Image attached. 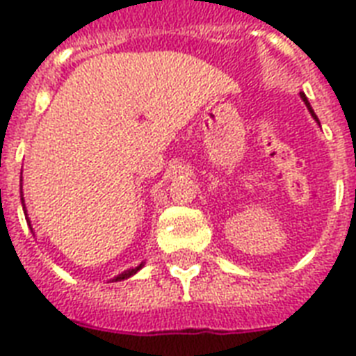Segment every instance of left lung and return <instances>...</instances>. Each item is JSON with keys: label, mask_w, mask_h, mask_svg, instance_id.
<instances>
[{"label": "left lung", "mask_w": 356, "mask_h": 356, "mask_svg": "<svg viewBox=\"0 0 356 356\" xmlns=\"http://www.w3.org/2000/svg\"><path fill=\"white\" fill-rule=\"evenodd\" d=\"M300 95H301V99H303V102H305V106H307V108H309V112H311V115H312V118H314V119H316V121H318V118H316V113H314V110H312V108H311V102L307 101V97H305V93H300Z\"/></svg>", "instance_id": "obj_1"}]
</instances>
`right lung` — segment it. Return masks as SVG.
<instances>
[{"label": "right lung", "mask_w": 356, "mask_h": 356, "mask_svg": "<svg viewBox=\"0 0 356 356\" xmlns=\"http://www.w3.org/2000/svg\"><path fill=\"white\" fill-rule=\"evenodd\" d=\"M22 204H24V196H22ZM24 211H25V206H24ZM25 215H27V213H25ZM27 218V217H25ZM141 266H143V264H139V266H136V268H130V270H127V272H123V274H119L118 277H113L112 281H121V280H127V277H130V275H134L136 274V272H138L139 268H141Z\"/></svg>", "instance_id": "1"}]
</instances>
